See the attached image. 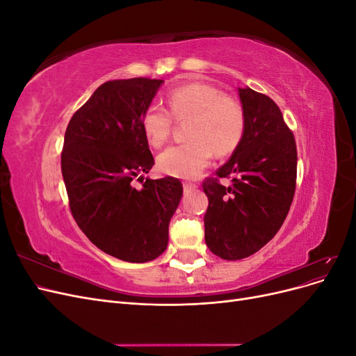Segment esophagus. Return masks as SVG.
<instances>
[{
    "instance_id": "esophagus-1",
    "label": "esophagus",
    "mask_w": 356,
    "mask_h": 356,
    "mask_svg": "<svg viewBox=\"0 0 356 356\" xmlns=\"http://www.w3.org/2000/svg\"><path fill=\"white\" fill-rule=\"evenodd\" d=\"M182 187H184V191H186V193L191 191L193 188H196V186L191 184V182H184V184H182Z\"/></svg>"
}]
</instances>
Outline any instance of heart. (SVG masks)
<instances>
[{
  "label": "heart",
  "instance_id": "1",
  "mask_svg": "<svg viewBox=\"0 0 356 356\" xmlns=\"http://www.w3.org/2000/svg\"><path fill=\"white\" fill-rule=\"evenodd\" d=\"M169 108L178 120L190 118V141L172 145L157 157L161 172L178 178H195L209 165L212 154L229 156L238 148L245 132V111L241 102L224 96L207 83L178 86L168 95ZM147 141L154 148L170 135L172 116L159 104H149L141 115Z\"/></svg>",
  "mask_w": 356,
  "mask_h": 356
}]
</instances>
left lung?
I'll use <instances>...</instances> for the list:
<instances>
[{
    "instance_id": "left-lung-1",
    "label": "left lung",
    "mask_w": 356,
    "mask_h": 356,
    "mask_svg": "<svg viewBox=\"0 0 356 356\" xmlns=\"http://www.w3.org/2000/svg\"><path fill=\"white\" fill-rule=\"evenodd\" d=\"M245 132L217 177H232L224 187L203 182L209 204L204 213V242L222 260H242L275 238L293 203L297 148L279 106L268 96L239 88Z\"/></svg>"
}]
</instances>
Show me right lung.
I'll return each mask as SVG.
<instances>
[{"label":"right lung","mask_w":356,"mask_h":356,"mask_svg":"<svg viewBox=\"0 0 356 356\" xmlns=\"http://www.w3.org/2000/svg\"><path fill=\"white\" fill-rule=\"evenodd\" d=\"M163 80L106 81L68 123L62 177L74 220L105 254L127 263H147L165 252L169 222L182 197L179 179L147 178L154 159L141 115Z\"/></svg>","instance_id":"add662e5"}]
</instances>
